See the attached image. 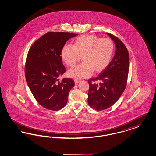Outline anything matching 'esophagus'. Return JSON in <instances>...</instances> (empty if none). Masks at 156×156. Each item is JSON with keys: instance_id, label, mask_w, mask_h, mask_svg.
<instances>
[{"instance_id": "1", "label": "esophagus", "mask_w": 156, "mask_h": 156, "mask_svg": "<svg viewBox=\"0 0 156 156\" xmlns=\"http://www.w3.org/2000/svg\"><path fill=\"white\" fill-rule=\"evenodd\" d=\"M74 82L75 84H77L78 83L80 82V81H79V80H74Z\"/></svg>"}]
</instances>
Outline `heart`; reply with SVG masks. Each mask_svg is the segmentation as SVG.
Returning <instances> with one entry per match:
<instances>
[{
    "label": "heart",
    "mask_w": 156,
    "mask_h": 156,
    "mask_svg": "<svg viewBox=\"0 0 156 156\" xmlns=\"http://www.w3.org/2000/svg\"><path fill=\"white\" fill-rule=\"evenodd\" d=\"M114 45L109 38L83 35L75 39L74 46L66 45L61 55L67 66L74 67L82 57V64L71 69L68 74L76 80L89 77L94 71L99 73L111 62Z\"/></svg>",
    "instance_id": "1"
}]
</instances>
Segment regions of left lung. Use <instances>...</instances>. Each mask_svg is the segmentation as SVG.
I'll return each instance as SVG.
<instances>
[{"instance_id": "8db88e82", "label": "left lung", "mask_w": 156, "mask_h": 156, "mask_svg": "<svg viewBox=\"0 0 156 156\" xmlns=\"http://www.w3.org/2000/svg\"><path fill=\"white\" fill-rule=\"evenodd\" d=\"M116 50L109 65L96 78L88 80V103L97 111H103L115 104L126 88L129 69V54L118 38L107 33ZM99 81L95 84V81Z\"/></svg>"}]
</instances>
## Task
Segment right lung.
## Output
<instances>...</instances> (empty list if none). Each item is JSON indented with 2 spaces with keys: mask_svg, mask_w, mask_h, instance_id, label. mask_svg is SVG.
I'll use <instances>...</instances> for the list:
<instances>
[{
  "mask_svg": "<svg viewBox=\"0 0 156 156\" xmlns=\"http://www.w3.org/2000/svg\"><path fill=\"white\" fill-rule=\"evenodd\" d=\"M78 34L48 32L36 40L27 54L25 75L27 83L37 102L57 111L67 103L69 92L74 86L71 78L59 80L66 72L61 56L67 41Z\"/></svg>",
  "mask_w": 156,
  "mask_h": 156,
  "instance_id": "obj_1",
  "label": "right lung"
}]
</instances>
